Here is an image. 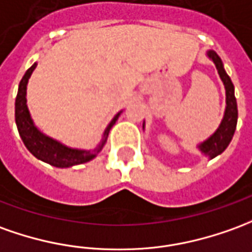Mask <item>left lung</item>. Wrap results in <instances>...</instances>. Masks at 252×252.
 Here are the masks:
<instances>
[{
    "label": "left lung",
    "mask_w": 252,
    "mask_h": 252,
    "mask_svg": "<svg viewBox=\"0 0 252 252\" xmlns=\"http://www.w3.org/2000/svg\"><path fill=\"white\" fill-rule=\"evenodd\" d=\"M206 54H207V57L212 60L214 65H216L218 75H220V77H221V80H222V83L225 86V95H226V98H225L226 106H225L224 117L221 120V124L218 126V128L216 129V132L213 133L212 136H209L202 143L198 144V149L200 150V153L205 154L206 157H209L210 159H213V158L220 156L229 146L230 140L233 138V133L236 131L237 102L236 98H235V86L232 83L230 77L228 76V73L225 72L224 64H222V61L220 59V56L214 50H209Z\"/></svg>",
    "instance_id": "1"
}]
</instances>
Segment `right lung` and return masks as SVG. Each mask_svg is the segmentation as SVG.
Masks as SVG:
<instances>
[{
  "label": "right lung",
  "mask_w": 252,
  "mask_h": 252,
  "mask_svg": "<svg viewBox=\"0 0 252 252\" xmlns=\"http://www.w3.org/2000/svg\"><path fill=\"white\" fill-rule=\"evenodd\" d=\"M36 68V63L32 64L31 68H28L27 72L20 80L19 90H17V96L15 102V119L17 131L22 138L23 143L26 144L28 151L40 161L49 163L56 168H71L75 165L89 162L93 158H95L96 154L103 149V146L108 140V135L110 128L114 126L117 121L121 112L116 114L113 120L109 123L106 129L103 132V136L99 144L93 150H83V149H73L69 146H65L56 139L50 138L40 131L38 126L34 124V120L31 119V114L27 106V84L28 79L31 77L32 72Z\"/></svg>",
  "instance_id": "1"
}]
</instances>
